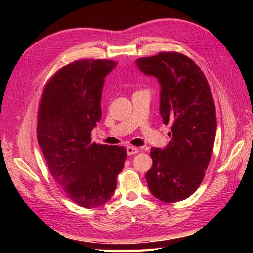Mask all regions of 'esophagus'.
<instances>
[{
    "instance_id": "1",
    "label": "esophagus",
    "mask_w": 253,
    "mask_h": 253,
    "mask_svg": "<svg viewBox=\"0 0 253 253\" xmlns=\"http://www.w3.org/2000/svg\"><path fill=\"white\" fill-rule=\"evenodd\" d=\"M126 151H127V154L128 155H132V154H136V153H138V148H136V147H127L126 148Z\"/></svg>"
}]
</instances>
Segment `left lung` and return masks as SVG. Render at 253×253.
<instances>
[{"instance_id":"8db88e82","label":"left lung","mask_w":253,"mask_h":253,"mask_svg":"<svg viewBox=\"0 0 253 253\" xmlns=\"http://www.w3.org/2000/svg\"><path fill=\"white\" fill-rule=\"evenodd\" d=\"M139 71L160 84V114L171 124L164 149L152 148V168L146 174L150 192L163 202L190 197L204 178L212 157L216 114L211 89L201 69L190 58L161 52L136 61Z\"/></svg>"}]
</instances>
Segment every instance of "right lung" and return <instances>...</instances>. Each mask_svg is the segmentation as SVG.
I'll return each instance as SVG.
<instances>
[{
	"label": "right lung",
	"instance_id": "1",
	"mask_svg": "<svg viewBox=\"0 0 253 253\" xmlns=\"http://www.w3.org/2000/svg\"><path fill=\"white\" fill-rule=\"evenodd\" d=\"M115 66L106 60L68 64L46 84L39 107L37 137L50 173L73 202L88 209L112 198L127 157L124 147L91 142L105 77Z\"/></svg>",
	"mask_w": 253,
	"mask_h": 253
}]
</instances>
